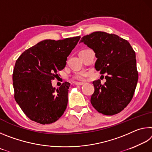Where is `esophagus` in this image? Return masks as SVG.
<instances>
[{"instance_id":"1","label":"esophagus","mask_w":152,"mask_h":152,"mask_svg":"<svg viewBox=\"0 0 152 152\" xmlns=\"http://www.w3.org/2000/svg\"><path fill=\"white\" fill-rule=\"evenodd\" d=\"M75 84L77 86H82V85H83L84 83L83 82H75Z\"/></svg>"}]
</instances>
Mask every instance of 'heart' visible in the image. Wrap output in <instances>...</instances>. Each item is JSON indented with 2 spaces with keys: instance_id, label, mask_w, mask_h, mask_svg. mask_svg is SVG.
I'll return each mask as SVG.
<instances>
[{
  "instance_id": "heart-1",
  "label": "heart",
  "mask_w": 152,
  "mask_h": 152,
  "mask_svg": "<svg viewBox=\"0 0 152 152\" xmlns=\"http://www.w3.org/2000/svg\"><path fill=\"white\" fill-rule=\"evenodd\" d=\"M87 75H88V73L85 70L78 72L72 76V80L76 81H84Z\"/></svg>"
}]
</instances>
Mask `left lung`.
<instances>
[{"label":"left lung","mask_w":152,"mask_h":152,"mask_svg":"<svg viewBox=\"0 0 152 152\" xmlns=\"http://www.w3.org/2000/svg\"><path fill=\"white\" fill-rule=\"evenodd\" d=\"M80 42L95 52L96 70L107 74L104 84L100 80L92 82V105L105 115L121 112L133 99L138 80L135 51L127 40L103 31L84 35Z\"/></svg>","instance_id":"8db88e82"}]
</instances>
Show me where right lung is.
<instances>
[{"label": "right lung", "mask_w": 152, "mask_h": 152, "mask_svg": "<svg viewBox=\"0 0 152 152\" xmlns=\"http://www.w3.org/2000/svg\"><path fill=\"white\" fill-rule=\"evenodd\" d=\"M80 37L46 39L27 49L15 63L14 97L25 115L40 124H50L62 116L68 104L70 83L56 90L51 80L65 68L67 57Z\"/></svg>", "instance_id": "1"}]
</instances>
